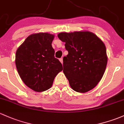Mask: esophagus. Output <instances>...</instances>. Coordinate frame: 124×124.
<instances>
[{
  "label": "esophagus",
  "mask_w": 124,
  "mask_h": 124,
  "mask_svg": "<svg viewBox=\"0 0 124 124\" xmlns=\"http://www.w3.org/2000/svg\"><path fill=\"white\" fill-rule=\"evenodd\" d=\"M60 62H62V64L63 63V60H62V58H60Z\"/></svg>",
  "instance_id": "esophagus-1"
}]
</instances>
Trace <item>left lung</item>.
I'll list each match as a JSON object with an SVG mask.
<instances>
[{"label":"left lung","instance_id":"left-lung-1","mask_svg":"<svg viewBox=\"0 0 124 124\" xmlns=\"http://www.w3.org/2000/svg\"><path fill=\"white\" fill-rule=\"evenodd\" d=\"M69 54L63 57V73L74 91L85 93L93 89L104 74L108 57L106 46L89 31L61 32Z\"/></svg>","mask_w":124,"mask_h":124}]
</instances>
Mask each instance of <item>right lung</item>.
Masks as SVG:
<instances>
[{
  "instance_id": "1",
  "label": "right lung",
  "mask_w": 124,
  "mask_h": 124,
  "mask_svg": "<svg viewBox=\"0 0 124 124\" xmlns=\"http://www.w3.org/2000/svg\"><path fill=\"white\" fill-rule=\"evenodd\" d=\"M54 35L49 33L30 35L16 53L15 64L20 78L26 86L38 92L51 87L54 78L62 70L54 57L51 46Z\"/></svg>"
}]
</instances>
